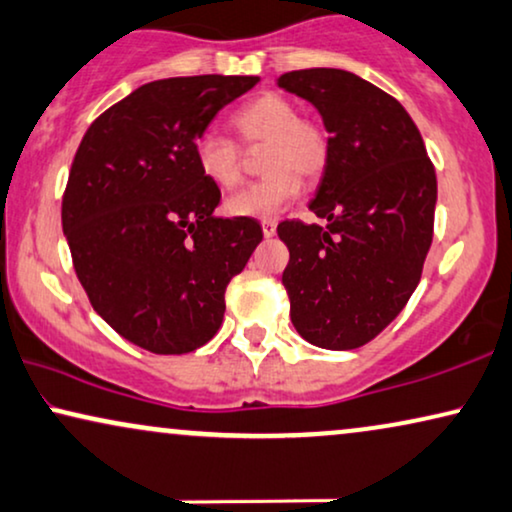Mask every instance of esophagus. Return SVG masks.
<instances>
[{"label":"esophagus","mask_w":512,"mask_h":512,"mask_svg":"<svg viewBox=\"0 0 512 512\" xmlns=\"http://www.w3.org/2000/svg\"><path fill=\"white\" fill-rule=\"evenodd\" d=\"M261 228H263V235L265 237H272L277 232V223L275 221H263Z\"/></svg>","instance_id":"1"}]
</instances>
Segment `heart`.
<instances>
[{
  "label": "heart",
  "instance_id": "obj_1",
  "mask_svg": "<svg viewBox=\"0 0 512 512\" xmlns=\"http://www.w3.org/2000/svg\"><path fill=\"white\" fill-rule=\"evenodd\" d=\"M244 143L265 145L261 181L228 197L225 209L242 218H272L301 195L305 178L324 174L331 145L320 124L303 119L296 103L280 94H261L240 105L230 117ZM195 162L207 181L235 188L242 181V157L235 141L207 131L195 143Z\"/></svg>",
  "mask_w": 512,
  "mask_h": 512
}]
</instances>
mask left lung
Listing matches in <instances>:
<instances>
[{
    "label": "left lung",
    "instance_id": "1",
    "mask_svg": "<svg viewBox=\"0 0 512 512\" xmlns=\"http://www.w3.org/2000/svg\"><path fill=\"white\" fill-rule=\"evenodd\" d=\"M277 86L315 105L331 155L308 204L327 228L284 221L282 284L305 341L353 350L381 334L414 294L433 242L437 178L409 112L338 68L294 70Z\"/></svg>",
    "mask_w": 512,
    "mask_h": 512
}]
</instances>
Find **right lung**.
<instances>
[{
    "instance_id": "add662e5",
    "label": "right lung",
    "mask_w": 512,
    "mask_h": 512,
    "mask_svg": "<svg viewBox=\"0 0 512 512\" xmlns=\"http://www.w3.org/2000/svg\"><path fill=\"white\" fill-rule=\"evenodd\" d=\"M258 77L148 82L89 126L63 195V232L91 305L119 336L157 355L214 338L225 289L254 254V218H216L221 190L195 143Z\"/></svg>"
}]
</instances>
